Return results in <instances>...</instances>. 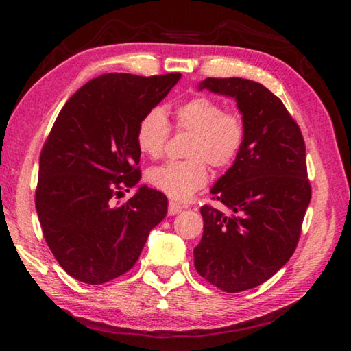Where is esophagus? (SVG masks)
I'll return each mask as SVG.
<instances>
[{
  "instance_id": "obj_1",
  "label": "esophagus",
  "mask_w": 351,
  "mask_h": 351,
  "mask_svg": "<svg viewBox=\"0 0 351 351\" xmlns=\"http://www.w3.org/2000/svg\"><path fill=\"white\" fill-rule=\"evenodd\" d=\"M184 207L181 204L175 203V201H170L169 203V215H176V213H180Z\"/></svg>"
}]
</instances>
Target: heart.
<instances>
[{"label":"heart","instance_id":"obj_1","mask_svg":"<svg viewBox=\"0 0 351 351\" xmlns=\"http://www.w3.org/2000/svg\"><path fill=\"white\" fill-rule=\"evenodd\" d=\"M173 128L189 133L184 161H170L148 171V181L170 198L184 201L206 186L209 167L229 169L246 141L245 119L237 111L224 110L218 100L198 96L176 106ZM170 138V125L161 108H153L136 128V144L145 156H161Z\"/></svg>","mask_w":351,"mask_h":351}]
</instances>
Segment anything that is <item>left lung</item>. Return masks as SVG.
I'll use <instances>...</instances> for the list:
<instances>
[{"label":"left lung","mask_w":351,"mask_h":351,"mask_svg":"<svg viewBox=\"0 0 351 351\" xmlns=\"http://www.w3.org/2000/svg\"><path fill=\"white\" fill-rule=\"evenodd\" d=\"M199 90L235 97L246 141L212 187L229 215L201 207L204 232L193 249L195 268L217 288L240 293L271 278L295 251L311 199L305 141L287 106L261 83L209 77Z\"/></svg>","instance_id":"8db88e82"}]
</instances>
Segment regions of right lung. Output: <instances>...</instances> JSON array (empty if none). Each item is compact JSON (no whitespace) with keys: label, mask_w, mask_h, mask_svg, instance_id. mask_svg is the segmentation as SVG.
I'll list each match as a JSON object with an SVG mask.
<instances>
[{"label":"right lung","mask_w":351,"mask_h":351,"mask_svg":"<svg viewBox=\"0 0 351 351\" xmlns=\"http://www.w3.org/2000/svg\"><path fill=\"white\" fill-rule=\"evenodd\" d=\"M181 79L110 73L85 83L57 116L40 153L35 207L58 265L83 283L102 285L134 266L167 197L139 186L136 128Z\"/></svg>","instance_id":"right-lung-1"}]
</instances>
